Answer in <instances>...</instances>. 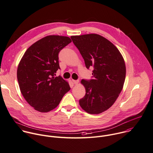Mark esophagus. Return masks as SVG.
Returning <instances> with one entry per match:
<instances>
[{
    "instance_id": "1",
    "label": "esophagus",
    "mask_w": 153,
    "mask_h": 153,
    "mask_svg": "<svg viewBox=\"0 0 153 153\" xmlns=\"http://www.w3.org/2000/svg\"><path fill=\"white\" fill-rule=\"evenodd\" d=\"M72 82H73V83L75 84V85H77V84H78V83H79V80H73Z\"/></svg>"
}]
</instances>
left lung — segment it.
<instances>
[{
  "label": "left lung",
  "mask_w": 153,
  "mask_h": 153,
  "mask_svg": "<svg viewBox=\"0 0 153 153\" xmlns=\"http://www.w3.org/2000/svg\"><path fill=\"white\" fill-rule=\"evenodd\" d=\"M71 38L86 67H94V79L80 82L86 94L79 100V105L88 114L102 113L114 105L123 89L126 74L124 58L114 44L98 34L71 36Z\"/></svg>",
  "instance_id": "1"
}]
</instances>
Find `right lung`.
I'll use <instances>...</instances> for the list:
<instances>
[{
  "instance_id": "obj_1",
  "label": "right lung",
  "mask_w": 153,
  "mask_h": 153,
  "mask_svg": "<svg viewBox=\"0 0 153 153\" xmlns=\"http://www.w3.org/2000/svg\"><path fill=\"white\" fill-rule=\"evenodd\" d=\"M71 42L68 36H46L30 45L21 59L17 73L20 89L35 110L52 111L70 90L68 82L54 74L60 69L59 52Z\"/></svg>"
}]
</instances>
